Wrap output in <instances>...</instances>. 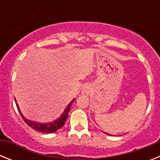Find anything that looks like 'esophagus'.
Returning a JSON list of instances; mask_svg holds the SVG:
<instances>
[{"instance_id":"34e87169","label":"esophagus","mask_w":160,"mask_h":160,"mask_svg":"<svg viewBox=\"0 0 160 160\" xmlns=\"http://www.w3.org/2000/svg\"><path fill=\"white\" fill-rule=\"evenodd\" d=\"M92 89H93L92 85H91V84H86L84 87H83L82 94H86V95H89V94H90V93L91 92Z\"/></svg>"}]
</instances>
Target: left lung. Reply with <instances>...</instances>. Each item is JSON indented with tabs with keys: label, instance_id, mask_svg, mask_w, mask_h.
Wrapping results in <instances>:
<instances>
[{
	"label": "left lung",
	"instance_id": "left-lung-1",
	"mask_svg": "<svg viewBox=\"0 0 160 160\" xmlns=\"http://www.w3.org/2000/svg\"><path fill=\"white\" fill-rule=\"evenodd\" d=\"M106 133V132H105ZM106 134H107V133H106ZM107 135H110V134H107Z\"/></svg>",
	"mask_w": 160,
	"mask_h": 160
}]
</instances>
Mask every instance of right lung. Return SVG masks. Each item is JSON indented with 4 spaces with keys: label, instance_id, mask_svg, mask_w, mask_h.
Segmentation results:
<instances>
[{
    "label": "right lung",
    "instance_id": "1",
    "mask_svg": "<svg viewBox=\"0 0 160 160\" xmlns=\"http://www.w3.org/2000/svg\"><path fill=\"white\" fill-rule=\"evenodd\" d=\"M75 98H73L71 102H70L69 104L67 105V107H66V109L64 110L63 113L60 115V117L57 118V119L53 120V122H44V123H42V122H35V121H32V120H29L28 118H25L24 116L22 113L21 112V110H20L19 107H18V104L17 103L16 101V105L18 109V111H19L20 114L22 115V118L24 119L26 123L32 128V129H34L35 131H39V132H42V133H46V134H50V133H53L55 131H57L58 130H59L60 128H62L64 126L65 122H66V118L68 117V114H69V111H70V109L71 105L73 104V101H74Z\"/></svg>",
    "mask_w": 160,
    "mask_h": 160
}]
</instances>
